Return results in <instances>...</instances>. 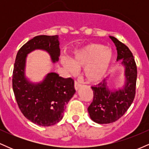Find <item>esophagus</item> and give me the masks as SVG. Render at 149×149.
I'll list each match as a JSON object with an SVG mask.
<instances>
[{
	"mask_svg": "<svg viewBox=\"0 0 149 149\" xmlns=\"http://www.w3.org/2000/svg\"><path fill=\"white\" fill-rule=\"evenodd\" d=\"M80 87H81V85L79 83H78V82H77V81H75V83H74V88H75V90H78V89H79Z\"/></svg>",
	"mask_w": 149,
	"mask_h": 149,
	"instance_id": "34e87169",
	"label": "esophagus"
}]
</instances>
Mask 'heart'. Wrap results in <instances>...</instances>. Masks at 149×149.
<instances>
[{
	"label": "heart",
	"instance_id": "obj_1",
	"mask_svg": "<svg viewBox=\"0 0 149 149\" xmlns=\"http://www.w3.org/2000/svg\"><path fill=\"white\" fill-rule=\"evenodd\" d=\"M113 52L109 47L99 43L86 45L75 53L71 60L62 58L61 64L71 74L83 69V76L89 83L102 81L109 71L113 59Z\"/></svg>",
	"mask_w": 149,
	"mask_h": 149
}]
</instances>
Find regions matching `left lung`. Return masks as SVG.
Wrapping results in <instances>:
<instances>
[{
	"instance_id": "obj_1",
	"label": "left lung",
	"mask_w": 149,
	"mask_h": 149,
	"mask_svg": "<svg viewBox=\"0 0 149 149\" xmlns=\"http://www.w3.org/2000/svg\"><path fill=\"white\" fill-rule=\"evenodd\" d=\"M117 49V61L124 68V83L113 89L108 79L92 87L94 99L88 111L94 122L98 124L111 123L118 120L127 111L134 100L137 76L136 66L129 48L113 36H109Z\"/></svg>"
}]
</instances>
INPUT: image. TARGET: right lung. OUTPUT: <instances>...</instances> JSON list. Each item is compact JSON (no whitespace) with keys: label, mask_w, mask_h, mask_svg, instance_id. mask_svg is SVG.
Segmentation results:
<instances>
[{"label":"right lung","mask_w":149,"mask_h":149,"mask_svg":"<svg viewBox=\"0 0 149 149\" xmlns=\"http://www.w3.org/2000/svg\"><path fill=\"white\" fill-rule=\"evenodd\" d=\"M59 36L41 35L25 43L17 54L13 75V88L23 115L34 124L48 127L62 119L66 104L74 95L72 78L54 72L34 83L26 75L27 55L36 49L45 51L55 64L60 56Z\"/></svg>","instance_id":"obj_1"}]
</instances>
